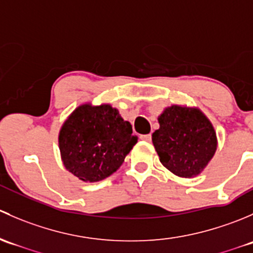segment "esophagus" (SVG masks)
Instances as JSON below:
<instances>
[{
    "mask_svg": "<svg viewBox=\"0 0 253 253\" xmlns=\"http://www.w3.org/2000/svg\"><path fill=\"white\" fill-rule=\"evenodd\" d=\"M139 138H141L142 141L150 142V139H152V134H141V136H139Z\"/></svg>",
    "mask_w": 253,
    "mask_h": 253,
    "instance_id": "esophagus-1",
    "label": "esophagus"
}]
</instances>
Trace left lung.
Here are the masks:
<instances>
[{
  "label": "left lung",
  "instance_id": "1",
  "mask_svg": "<svg viewBox=\"0 0 253 253\" xmlns=\"http://www.w3.org/2000/svg\"><path fill=\"white\" fill-rule=\"evenodd\" d=\"M152 141L160 163L180 177L200 175L215 154L216 134L200 109L172 105L158 117Z\"/></svg>",
  "mask_w": 253,
  "mask_h": 253
}]
</instances>
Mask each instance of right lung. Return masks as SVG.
Returning <instances> with one entry per match:
<instances>
[{
    "label": "right lung",
    "mask_w": 253,
    "mask_h": 253,
    "mask_svg": "<svg viewBox=\"0 0 253 253\" xmlns=\"http://www.w3.org/2000/svg\"><path fill=\"white\" fill-rule=\"evenodd\" d=\"M136 143L131 124L110 104L79 105L58 134L63 165L84 182H98L114 174Z\"/></svg>",
    "instance_id": "add662e5"
}]
</instances>
